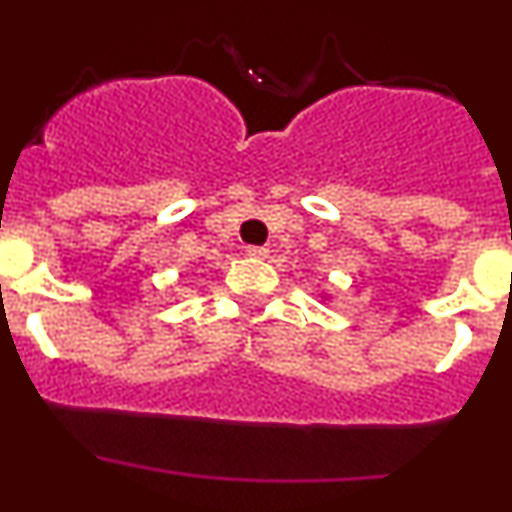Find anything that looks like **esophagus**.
<instances>
[{
	"instance_id": "1",
	"label": "esophagus",
	"mask_w": 512,
	"mask_h": 512,
	"mask_svg": "<svg viewBox=\"0 0 512 512\" xmlns=\"http://www.w3.org/2000/svg\"><path fill=\"white\" fill-rule=\"evenodd\" d=\"M247 255H252V257H267L270 255V250H267V247H247Z\"/></svg>"
}]
</instances>
